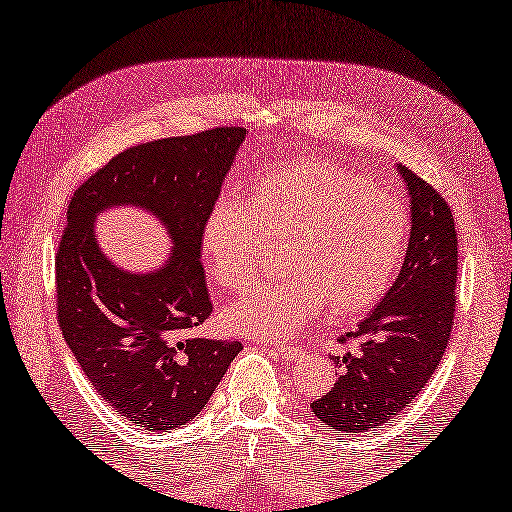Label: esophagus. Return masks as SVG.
<instances>
[{"instance_id": "1", "label": "esophagus", "mask_w": 512, "mask_h": 512, "mask_svg": "<svg viewBox=\"0 0 512 512\" xmlns=\"http://www.w3.org/2000/svg\"><path fill=\"white\" fill-rule=\"evenodd\" d=\"M265 351H272L274 355H279L281 360H285V362H292V360H299V357H303V348H299V346H285V344L272 346V344H265Z\"/></svg>"}]
</instances>
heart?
Returning <instances> with one entry per match:
<instances>
[{"mask_svg":"<svg viewBox=\"0 0 512 512\" xmlns=\"http://www.w3.org/2000/svg\"><path fill=\"white\" fill-rule=\"evenodd\" d=\"M411 220L396 193L337 161H283L251 175L245 204L220 197L200 229V254L222 288L242 290L263 272L270 242L285 245L288 272L224 310V326L249 339L297 333L328 303L351 317L396 283Z\"/></svg>","mask_w":512,"mask_h":512,"instance_id":"b5f03b06","label":"heart"}]
</instances>
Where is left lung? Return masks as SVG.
Returning a JSON list of instances; mask_svg holds the SVG:
<instances>
[{"mask_svg": "<svg viewBox=\"0 0 512 512\" xmlns=\"http://www.w3.org/2000/svg\"><path fill=\"white\" fill-rule=\"evenodd\" d=\"M409 191L411 233L405 263L369 317L339 342L355 353L333 355L335 387L310 402L335 432H371L416 400L432 378L454 326L456 254L454 215L432 184L398 166Z\"/></svg>", "mask_w": 512, "mask_h": 512, "instance_id": "8db88e82", "label": "left lung"}]
</instances>
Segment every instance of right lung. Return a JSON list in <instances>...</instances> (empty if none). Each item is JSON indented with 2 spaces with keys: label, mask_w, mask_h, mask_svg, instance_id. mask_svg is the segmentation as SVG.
<instances>
[{
  "label": "right lung",
  "mask_w": 512,
  "mask_h": 512,
  "mask_svg": "<svg viewBox=\"0 0 512 512\" xmlns=\"http://www.w3.org/2000/svg\"><path fill=\"white\" fill-rule=\"evenodd\" d=\"M245 128H213L132 146L71 195L56 256L65 342L110 407L148 432L193 420L213 396L240 342L193 330L213 312L200 263V229L218 200ZM130 203L165 224L174 251L155 273L116 268L93 220Z\"/></svg>",
  "instance_id": "add662e5"
}]
</instances>
